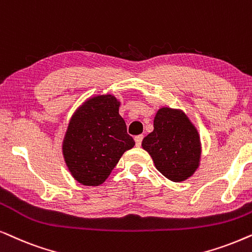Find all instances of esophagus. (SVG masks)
I'll list each match as a JSON object with an SVG mask.
<instances>
[{
	"mask_svg": "<svg viewBox=\"0 0 252 252\" xmlns=\"http://www.w3.org/2000/svg\"><path fill=\"white\" fill-rule=\"evenodd\" d=\"M144 138L143 135H138L135 137V142H136V146H140L142 145V140Z\"/></svg>",
	"mask_w": 252,
	"mask_h": 252,
	"instance_id": "esophagus-1",
	"label": "esophagus"
}]
</instances>
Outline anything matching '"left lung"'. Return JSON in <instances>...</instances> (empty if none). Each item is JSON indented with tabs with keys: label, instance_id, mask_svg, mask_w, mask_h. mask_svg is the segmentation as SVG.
<instances>
[{
	"label": "left lung",
	"instance_id": "obj_1",
	"mask_svg": "<svg viewBox=\"0 0 252 252\" xmlns=\"http://www.w3.org/2000/svg\"><path fill=\"white\" fill-rule=\"evenodd\" d=\"M153 126L142 146L157 169L173 182L189 179L198 168L202 154L197 129L182 110L168 107L158 110Z\"/></svg>",
	"mask_w": 252,
	"mask_h": 252
}]
</instances>
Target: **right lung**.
<instances>
[{"mask_svg":"<svg viewBox=\"0 0 252 252\" xmlns=\"http://www.w3.org/2000/svg\"><path fill=\"white\" fill-rule=\"evenodd\" d=\"M112 94L90 98L73 113L63 139V157L73 179L84 186L105 182L122 154L135 146Z\"/></svg>","mask_w":252,"mask_h":252,"instance_id":"right-lung-1","label":"right lung"}]
</instances>
